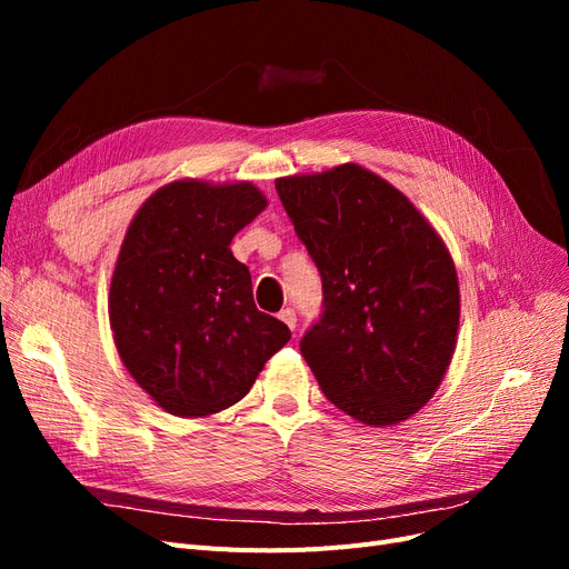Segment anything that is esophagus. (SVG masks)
Masks as SVG:
<instances>
[{"label":"esophagus","mask_w":569,"mask_h":569,"mask_svg":"<svg viewBox=\"0 0 569 569\" xmlns=\"http://www.w3.org/2000/svg\"><path fill=\"white\" fill-rule=\"evenodd\" d=\"M278 318L289 327L291 332H295V327H297V313H295V308H282Z\"/></svg>","instance_id":"obj_1"}]
</instances>
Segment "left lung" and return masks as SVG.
Wrapping results in <instances>:
<instances>
[{
    "instance_id": "1",
    "label": "left lung",
    "mask_w": 569,
    "mask_h": 569,
    "mask_svg": "<svg viewBox=\"0 0 569 569\" xmlns=\"http://www.w3.org/2000/svg\"><path fill=\"white\" fill-rule=\"evenodd\" d=\"M274 187L322 278V318L301 339L322 393L372 427L416 416L458 339V272L443 239L403 192L358 163Z\"/></svg>"
}]
</instances>
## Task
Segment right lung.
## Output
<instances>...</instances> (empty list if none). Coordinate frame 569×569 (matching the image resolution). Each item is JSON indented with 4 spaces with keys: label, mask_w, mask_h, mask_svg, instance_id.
<instances>
[{
    "label": "right lung",
    "mask_w": 569,
    "mask_h": 569,
    "mask_svg": "<svg viewBox=\"0 0 569 569\" xmlns=\"http://www.w3.org/2000/svg\"><path fill=\"white\" fill-rule=\"evenodd\" d=\"M268 206L251 182L176 180L134 213L109 320L120 360L159 408L209 418L242 401L289 327L253 303L232 237Z\"/></svg>",
    "instance_id": "obj_1"
}]
</instances>
